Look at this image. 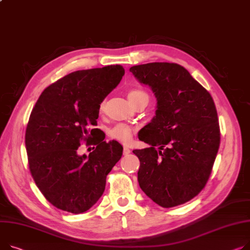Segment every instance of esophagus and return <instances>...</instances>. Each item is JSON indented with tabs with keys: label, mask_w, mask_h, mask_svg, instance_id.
I'll use <instances>...</instances> for the list:
<instances>
[{
	"label": "esophagus",
	"mask_w": 250,
	"mask_h": 250,
	"mask_svg": "<svg viewBox=\"0 0 250 250\" xmlns=\"http://www.w3.org/2000/svg\"><path fill=\"white\" fill-rule=\"evenodd\" d=\"M128 154H130V149L128 146H124V155H128Z\"/></svg>",
	"instance_id": "esophagus-1"
}]
</instances>
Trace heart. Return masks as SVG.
Masks as SVG:
<instances>
[{"label":"heart","instance_id":"heart-1","mask_svg":"<svg viewBox=\"0 0 250 250\" xmlns=\"http://www.w3.org/2000/svg\"><path fill=\"white\" fill-rule=\"evenodd\" d=\"M148 98H149L148 94L142 89L135 88V89L128 90V92H127V99L134 106L142 102L148 103ZM103 106H104V104H102V107ZM132 132H134V129H132L129 125L120 124L118 125H115L110 130V137L116 141H120L122 143L126 144L131 140Z\"/></svg>","mask_w":250,"mask_h":250}]
</instances>
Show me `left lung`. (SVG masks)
Here are the masks:
<instances>
[{
    "mask_svg": "<svg viewBox=\"0 0 250 250\" xmlns=\"http://www.w3.org/2000/svg\"><path fill=\"white\" fill-rule=\"evenodd\" d=\"M129 71L157 98L156 115L139 137L149 147L132 151L141 163L140 187L164 208L184 204L205 187L219 148L213 98L176 63H146Z\"/></svg>",
    "mask_w": 250,
    "mask_h": 250,
    "instance_id": "left-lung-1",
    "label": "left lung"
}]
</instances>
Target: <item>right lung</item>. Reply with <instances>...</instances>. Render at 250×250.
<instances>
[{
  "instance_id": "right-lung-1",
  "label": "right lung",
  "mask_w": 250,
  "mask_h": 250,
  "mask_svg": "<svg viewBox=\"0 0 250 250\" xmlns=\"http://www.w3.org/2000/svg\"><path fill=\"white\" fill-rule=\"evenodd\" d=\"M121 65L78 70L57 80L39 96L26 128L29 168L37 187L56 208L74 214L90 209L105 189L106 176L123 155L118 142L93 140L88 156L81 141L94 139L99 107L119 85ZM93 138H91V137Z\"/></svg>"
}]
</instances>
